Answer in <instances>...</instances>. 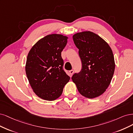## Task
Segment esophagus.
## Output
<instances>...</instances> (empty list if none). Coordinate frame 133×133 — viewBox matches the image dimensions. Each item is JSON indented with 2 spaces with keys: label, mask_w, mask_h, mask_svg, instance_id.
<instances>
[{
  "label": "esophagus",
  "mask_w": 133,
  "mask_h": 133,
  "mask_svg": "<svg viewBox=\"0 0 133 133\" xmlns=\"http://www.w3.org/2000/svg\"><path fill=\"white\" fill-rule=\"evenodd\" d=\"M69 72H70V76H71V77L72 75H73V74H74V71L73 70H70V71H69Z\"/></svg>",
  "instance_id": "esophagus-1"
}]
</instances>
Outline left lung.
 <instances>
[{
    "instance_id": "obj_1",
    "label": "left lung",
    "mask_w": 133,
    "mask_h": 133,
    "mask_svg": "<svg viewBox=\"0 0 133 133\" xmlns=\"http://www.w3.org/2000/svg\"><path fill=\"white\" fill-rule=\"evenodd\" d=\"M82 63L81 71L72 79L81 95L94 98L108 88L114 75V58L109 45L97 34L84 31L73 36Z\"/></svg>"
}]
</instances>
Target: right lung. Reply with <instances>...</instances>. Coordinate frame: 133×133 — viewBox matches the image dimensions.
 <instances>
[{
	"label": "right lung",
	"mask_w": 133,
	"mask_h": 133,
	"mask_svg": "<svg viewBox=\"0 0 133 133\" xmlns=\"http://www.w3.org/2000/svg\"><path fill=\"white\" fill-rule=\"evenodd\" d=\"M67 37L52 34L41 38L28 55L25 71L36 95L46 101H54L61 95L70 77L63 70L61 52Z\"/></svg>",
	"instance_id": "obj_1"
}]
</instances>
